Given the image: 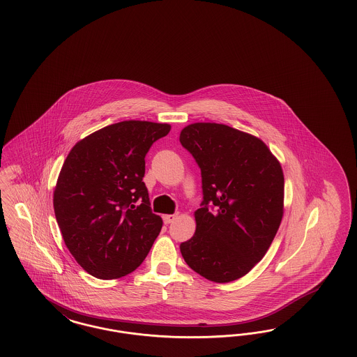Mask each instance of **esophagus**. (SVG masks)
<instances>
[{
  "mask_svg": "<svg viewBox=\"0 0 357 357\" xmlns=\"http://www.w3.org/2000/svg\"><path fill=\"white\" fill-rule=\"evenodd\" d=\"M175 220H176V215H165V216H163V222H165L166 225L172 224Z\"/></svg>",
  "mask_w": 357,
  "mask_h": 357,
  "instance_id": "1",
  "label": "esophagus"
}]
</instances>
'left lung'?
Wrapping results in <instances>:
<instances>
[{
	"instance_id": "left-lung-1",
	"label": "left lung",
	"mask_w": 357,
	"mask_h": 357,
	"mask_svg": "<svg viewBox=\"0 0 357 357\" xmlns=\"http://www.w3.org/2000/svg\"><path fill=\"white\" fill-rule=\"evenodd\" d=\"M179 141L194 155L203 184V208L195 212L194 236L181 243L182 257L208 280H237L266 255L280 227V162L260 139L225 124H190Z\"/></svg>"
}]
</instances>
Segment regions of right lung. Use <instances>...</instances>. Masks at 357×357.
I'll list each match as a JSON object with an SVG mask.
<instances>
[{
    "instance_id": "obj_1",
    "label": "right lung",
    "mask_w": 357,
    "mask_h": 357,
    "mask_svg": "<svg viewBox=\"0 0 357 357\" xmlns=\"http://www.w3.org/2000/svg\"><path fill=\"white\" fill-rule=\"evenodd\" d=\"M172 130L167 123L126 120L96 130L69 151L54 191L65 245L91 276L112 280L136 270L158 237L142 182L145 155Z\"/></svg>"
}]
</instances>
